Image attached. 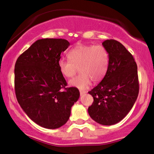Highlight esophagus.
<instances>
[{"label":"esophagus","mask_w":154,"mask_h":154,"mask_svg":"<svg viewBox=\"0 0 154 154\" xmlns=\"http://www.w3.org/2000/svg\"><path fill=\"white\" fill-rule=\"evenodd\" d=\"M79 93H80V95H82L85 94V93H87V91H79Z\"/></svg>","instance_id":"1"}]
</instances>
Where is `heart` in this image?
<instances>
[{
	"label": "heart",
	"instance_id": "b5f03b06",
	"mask_svg": "<svg viewBox=\"0 0 154 154\" xmlns=\"http://www.w3.org/2000/svg\"><path fill=\"white\" fill-rule=\"evenodd\" d=\"M69 60L60 59L58 67L66 78L75 75L78 68L80 74L69 82L79 89H85L93 82H99L106 75L109 65V54L102 45H77L67 54Z\"/></svg>",
	"mask_w": 154,
	"mask_h": 154
}]
</instances>
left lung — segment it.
<instances>
[{
	"mask_svg": "<svg viewBox=\"0 0 154 154\" xmlns=\"http://www.w3.org/2000/svg\"><path fill=\"white\" fill-rule=\"evenodd\" d=\"M109 54L106 75L88 92L94 101L88 114L102 125H112L130 112L139 93L137 66L132 55L122 43L106 40L102 43Z\"/></svg>",
	"mask_w": 154,
	"mask_h": 154,
	"instance_id": "obj_1",
	"label": "left lung"
}]
</instances>
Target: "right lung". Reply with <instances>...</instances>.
<instances>
[{
    "instance_id": "add662e5",
    "label": "right lung",
    "mask_w": 154,
    "mask_h": 154,
    "mask_svg": "<svg viewBox=\"0 0 154 154\" xmlns=\"http://www.w3.org/2000/svg\"><path fill=\"white\" fill-rule=\"evenodd\" d=\"M64 39L37 40L15 63L14 88L18 103L34 122L56 129L69 119L71 108L79 98L77 88H66L58 62L69 46Z\"/></svg>"
}]
</instances>
